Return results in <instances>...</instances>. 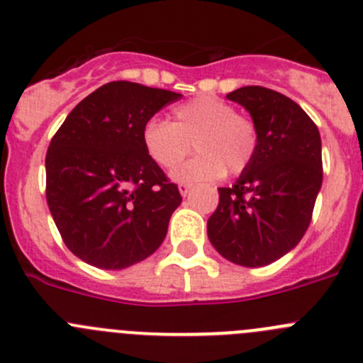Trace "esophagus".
<instances>
[{
  "label": "esophagus",
  "instance_id": "1",
  "mask_svg": "<svg viewBox=\"0 0 363 363\" xmlns=\"http://www.w3.org/2000/svg\"><path fill=\"white\" fill-rule=\"evenodd\" d=\"M189 191H191V186H189V184H179V193H181L182 197H188Z\"/></svg>",
  "mask_w": 363,
  "mask_h": 363
}]
</instances>
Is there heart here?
Wrapping results in <instances>:
<instances>
[{
	"label": "heart",
	"mask_w": 363,
	"mask_h": 363,
	"mask_svg": "<svg viewBox=\"0 0 363 363\" xmlns=\"http://www.w3.org/2000/svg\"><path fill=\"white\" fill-rule=\"evenodd\" d=\"M141 143L148 159L162 170H174L188 155L189 145L199 155L172 174L184 184L213 182L228 170L240 175L256 157L258 127L250 118L236 113L229 101L204 94L177 105L170 123L148 120L141 128Z\"/></svg>",
	"instance_id": "b5f03b06"
}]
</instances>
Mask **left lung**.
Instances as JSON below:
<instances>
[{"label": "left lung", "mask_w": 363, "mask_h": 363, "mask_svg": "<svg viewBox=\"0 0 363 363\" xmlns=\"http://www.w3.org/2000/svg\"><path fill=\"white\" fill-rule=\"evenodd\" d=\"M258 127L256 157L231 188H218L208 220L211 245L242 267H265L294 249L310 225L323 186L320 134L289 96L262 86L228 94Z\"/></svg>", "instance_id": "8db88e82"}]
</instances>
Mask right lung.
I'll list each match as a JSON object with an SVG mask.
<instances>
[{
    "mask_svg": "<svg viewBox=\"0 0 363 363\" xmlns=\"http://www.w3.org/2000/svg\"><path fill=\"white\" fill-rule=\"evenodd\" d=\"M182 94L109 82L64 120L46 154V201L67 249L121 270L159 249L182 197L148 159L141 128Z\"/></svg>",
    "mask_w": 363,
    "mask_h": 363,
    "instance_id": "1",
    "label": "right lung"
}]
</instances>
